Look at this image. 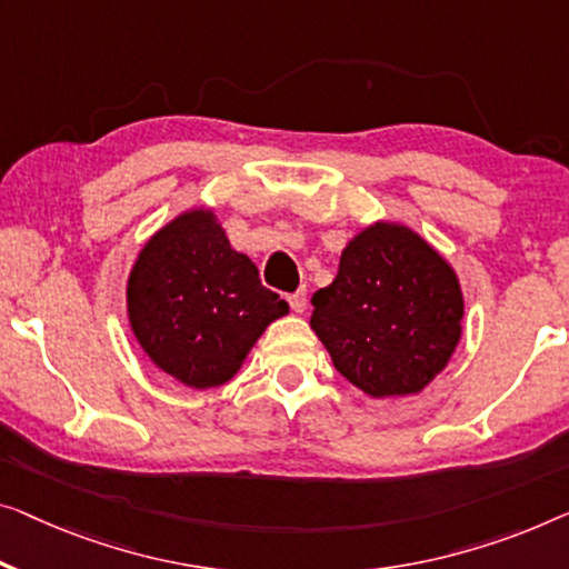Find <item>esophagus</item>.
I'll return each mask as SVG.
<instances>
[{
  "label": "esophagus",
  "instance_id": "34e87169",
  "mask_svg": "<svg viewBox=\"0 0 569 569\" xmlns=\"http://www.w3.org/2000/svg\"><path fill=\"white\" fill-rule=\"evenodd\" d=\"M288 303H291V309H293L296 313H301L303 309H307V291H296V293H291V296H288Z\"/></svg>",
  "mask_w": 569,
  "mask_h": 569
}]
</instances>
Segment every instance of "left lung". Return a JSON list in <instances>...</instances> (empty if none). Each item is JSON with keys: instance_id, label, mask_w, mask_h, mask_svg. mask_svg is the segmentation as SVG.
I'll return each instance as SVG.
<instances>
[{"instance_id": "left-lung-1", "label": "left lung", "mask_w": 569, "mask_h": 569, "mask_svg": "<svg viewBox=\"0 0 569 569\" xmlns=\"http://www.w3.org/2000/svg\"><path fill=\"white\" fill-rule=\"evenodd\" d=\"M311 329L335 368L368 396L419 393L462 332L455 270L417 232L372 224L342 250L337 278L311 296Z\"/></svg>"}]
</instances>
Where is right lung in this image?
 <instances>
[{"mask_svg": "<svg viewBox=\"0 0 569 569\" xmlns=\"http://www.w3.org/2000/svg\"><path fill=\"white\" fill-rule=\"evenodd\" d=\"M132 332L156 366L191 388H217L288 303L211 211H186L142 248L127 283Z\"/></svg>", "mask_w": 569, "mask_h": 569, "instance_id": "right-lung-1", "label": "right lung"}]
</instances>
